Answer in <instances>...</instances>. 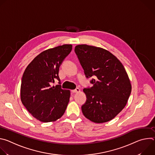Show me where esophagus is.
Returning <instances> with one entry per match:
<instances>
[{
	"mask_svg": "<svg viewBox=\"0 0 155 155\" xmlns=\"http://www.w3.org/2000/svg\"><path fill=\"white\" fill-rule=\"evenodd\" d=\"M80 91V90L79 89V88H76L75 90H72V93H79Z\"/></svg>",
	"mask_w": 155,
	"mask_h": 155,
	"instance_id": "obj_1",
	"label": "esophagus"
}]
</instances>
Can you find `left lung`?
<instances>
[{"mask_svg": "<svg viewBox=\"0 0 155 155\" xmlns=\"http://www.w3.org/2000/svg\"><path fill=\"white\" fill-rule=\"evenodd\" d=\"M75 52L86 78L94 77L91 87L83 89L86 102L84 116L96 123L112 120L124 108L131 93V84L121 62L108 51L99 47L79 45Z\"/></svg>", "mask_w": 155, "mask_h": 155, "instance_id": "left-lung-1", "label": "left lung"}]
</instances>
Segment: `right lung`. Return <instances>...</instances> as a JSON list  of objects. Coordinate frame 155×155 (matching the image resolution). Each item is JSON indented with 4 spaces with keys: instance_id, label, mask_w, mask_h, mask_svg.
Masks as SVG:
<instances>
[{
    "instance_id": "obj_1",
    "label": "right lung",
    "mask_w": 155,
    "mask_h": 155,
    "mask_svg": "<svg viewBox=\"0 0 155 155\" xmlns=\"http://www.w3.org/2000/svg\"><path fill=\"white\" fill-rule=\"evenodd\" d=\"M72 45H63L44 51L28 65L21 80V100L37 120L55 121L64 114L71 92L62 90L58 75L59 67L71 52ZM57 79L59 85L51 84Z\"/></svg>"
}]
</instances>
